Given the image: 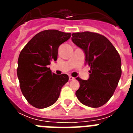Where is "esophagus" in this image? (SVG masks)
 <instances>
[{"mask_svg":"<svg viewBox=\"0 0 133 133\" xmlns=\"http://www.w3.org/2000/svg\"><path fill=\"white\" fill-rule=\"evenodd\" d=\"M74 77H72V76H69V81H72V80L74 79Z\"/></svg>","mask_w":133,"mask_h":133,"instance_id":"obj_1","label":"esophagus"}]
</instances>
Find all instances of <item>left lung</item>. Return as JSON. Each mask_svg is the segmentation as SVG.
<instances>
[{
	"instance_id": "1",
	"label": "left lung",
	"mask_w": 133,
	"mask_h": 133,
	"mask_svg": "<svg viewBox=\"0 0 133 133\" xmlns=\"http://www.w3.org/2000/svg\"><path fill=\"white\" fill-rule=\"evenodd\" d=\"M72 41L85 54L90 66L87 81L77 77L80 87L76 96L86 106L98 108L113 95L121 76V60L109 40L96 32L86 31L72 34Z\"/></svg>"
}]
</instances>
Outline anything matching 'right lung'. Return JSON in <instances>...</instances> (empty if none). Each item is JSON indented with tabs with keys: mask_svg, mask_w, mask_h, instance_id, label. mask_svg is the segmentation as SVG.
Returning a JSON list of instances; mask_svg holds the SVG:
<instances>
[{
	"mask_svg": "<svg viewBox=\"0 0 133 133\" xmlns=\"http://www.w3.org/2000/svg\"><path fill=\"white\" fill-rule=\"evenodd\" d=\"M70 36L69 32L57 30H43L34 36L21 50L17 68L20 88L34 107L44 109L52 105L69 81L67 75H56L48 65L57 60L59 46Z\"/></svg>",
	"mask_w": 133,
	"mask_h": 133,
	"instance_id": "add662e5",
	"label": "right lung"
}]
</instances>
